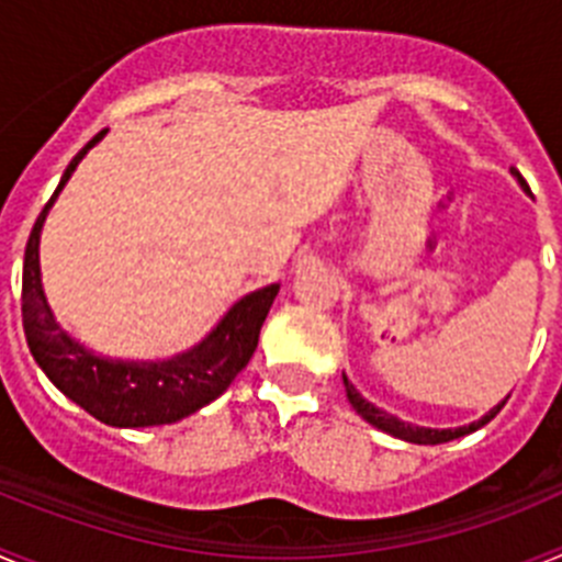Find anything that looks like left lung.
<instances>
[{
	"mask_svg": "<svg viewBox=\"0 0 562 562\" xmlns=\"http://www.w3.org/2000/svg\"><path fill=\"white\" fill-rule=\"evenodd\" d=\"M513 173H515V177H518L520 188H526L524 177H520V173L515 171V168H513ZM526 191H529V188H526ZM342 385H346V396H349L351 408H355L357 414L362 416V419L369 422V425H374V428L385 430V434L396 436V439H402V441H414V445H445V441H453V439H461V436H467V434H473V430L484 428L486 422H493L495 416H498V411L506 405V400H509V396H506V400L498 402V405H495V408L490 411V414L481 416L479 422H470V425H464V428H445V430H439V428H419V425L402 422L400 416L389 414V411L376 408L374 402L366 400V396H362L360 391H357L355 385H351L349 376H346V374H342Z\"/></svg>",
	"mask_w": 562,
	"mask_h": 562,
	"instance_id": "8db88e82",
	"label": "left lung"
}]
</instances>
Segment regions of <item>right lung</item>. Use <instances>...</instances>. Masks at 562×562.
I'll return each mask as SVG.
<instances>
[{"label": "right lung", "instance_id": "add662e5", "mask_svg": "<svg viewBox=\"0 0 562 562\" xmlns=\"http://www.w3.org/2000/svg\"><path fill=\"white\" fill-rule=\"evenodd\" d=\"M98 132L64 171L56 193L49 196L36 225L30 231L24 247L22 272V324L33 360L42 366L49 382L64 396L81 405L89 416H95L112 428H151L171 425L205 408L207 402L222 396L236 374L250 362L258 346V331L265 326L278 284L261 286L227 310L216 329L200 340L193 349L173 355L168 360H112L89 351L87 346L69 337L56 324L53 310L42 290V267H38V236H42L47 211L83 154L103 140Z\"/></svg>", "mask_w": 562, "mask_h": 562}]
</instances>
